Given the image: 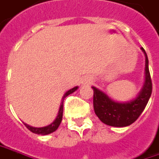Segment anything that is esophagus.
I'll use <instances>...</instances> for the list:
<instances>
[{"mask_svg":"<svg viewBox=\"0 0 159 159\" xmlns=\"http://www.w3.org/2000/svg\"><path fill=\"white\" fill-rule=\"evenodd\" d=\"M83 84H89V80L84 79V83H83Z\"/></svg>","mask_w":159,"mask_h":159,"instance_id":"obj_1","label":"esophagus"}]
</instances>
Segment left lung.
I'll return each mask as SVG.
<instances>
[{"label": "left lung", "mask_w": 159, "mask_h": 159, "mask_svg": "<svg viewBox=\"0 0 159 159\" xmlns=\"http://www.w3.org/2000/svg\"><path fill=\"white\" fill-rule=\"evenodd\" d=\"M145 55V79L140 93L134 99L127 101H116L100 89L93 86V107L96 116L105 125L114 127H125L132 125L142 114L152 93V83L148 70V59Z\"/></svg>", "instance_id": "left-lung-1"}]
</instances>
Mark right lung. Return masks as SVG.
Returning a JSON list of instances; mask_svg holds the SVG:
<instances>
[{"mask_svg": "<svg viewBox=\"0 0 159 159\" xmlns=\"http://www.w3.org/2000/svg\"><path fill=\"white\" fill-rule=\"evenodd\" d=\"M77 89H78V86L74 87L72 89L68 90V91L64 94V96L62 97L61 103H60V107H59L58 116H56L55 120L53 121L52 124H50V125H46V126H43V127H34V126H31V125H29L25 124L24 123L25 125L26 126L27 129H29L32 133L36 134L47 135L49 134H52L53 132H55V131L58 129V127L59 126V125H60V123H61V121H62V116H63V102H64V99H65L66 97H67L69 94H71V93H73L74 92H75Z\"/></svg>", "mask_w": 159, "mask_h": 159, "instance_id": "obj_1", "label": "right lung"}]
</instances>
